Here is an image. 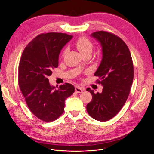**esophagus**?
<instances>
[{"label":"esophagus","instance_id":"esophagus-1","mask_svg":"<svg viewBox=\"0 0 154 154\" xmlns=\"http://www.w3.org/2000/svg\"><path fill=\"white\" fill-rule=\"evenodd\" d=\"M84 90V88L80 87V86H76L75 88V91L77 93H81Z\"/></svg>","mask_w":154,"mask_h":154}]
</instances>
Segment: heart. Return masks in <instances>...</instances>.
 I'll return each mask as SVG.
<instances>
[{"mask_svg":"<svg viewBox=\"0 0 154 154\" xmlns=\"http://www.w3.org/2000/svg\"><path fill=\"white\" fill-rule=\"evenodd\" d=\"M75 44L77 49L82 55L88 52H91L92 51L93 46L92 43L89 39L85 37H80L78 38ZM66 51H65L63 54L66 53Z\"/></svg>","mask_w":154,"mask_h":154,"instance_id":"obj_1","label":"heart"}]
</instances>
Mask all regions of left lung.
<instances>
[{"instance_id": "obj_1", "label": "left lung", "mask_w": 154, "mask_h": 154, "mask_svg": "<svg viewBox=\"0 0 154 154\" xmlns=\"http://www.w3.org/2000/svg\"><path fill=\"white\" fill-rule=\"evenodd\" d=\"M100 42L102 59L94 75L103 86L102 93L95 94L87 88L92 99L87 105L88 114L93 119L105 122L116 116L125 104L134 79L131 54L126 44L118 36L106 31L91 34Z\"/></svg>"}]
</instances>
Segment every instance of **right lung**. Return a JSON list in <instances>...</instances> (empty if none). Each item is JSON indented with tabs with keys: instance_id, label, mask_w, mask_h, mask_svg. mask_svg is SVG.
Wrapping results in <instances>:
<instances>
[{
	"instance_id": "add662e5",
	"label": "right lung",
	"mask_w": 154,
	"mask_h": 154,
	"mask_svg": "<svg viewBox=\"0 0 154 154\" xmlns=\"http://www.w3.org/2000/svg\"><path fill=\"white\" fill-rule=\"evenodd\" d=\"M73 36L63 33L42 34L24 48L20 60L18 82L31 112L44 122L58 119L64 111L65 100L75 91L66 83L56 88L48 77L59 66L62 48Z\"/></svg>"
}]
</instances>
